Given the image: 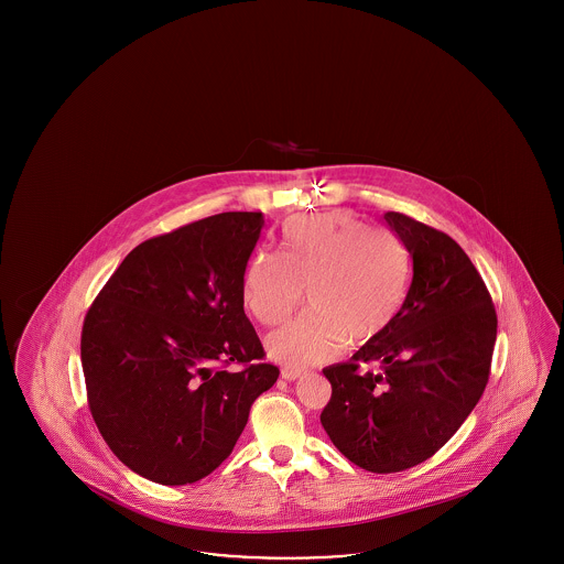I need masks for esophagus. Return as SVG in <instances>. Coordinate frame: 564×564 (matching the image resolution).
I'll list each match as a JSON object with an SVG mask.
<instances>
[{"mask_svg":"<svg viewBox=\"0 0 564 564\" xmlns=\"http://www.w3.org/2000/svg\"><path fill=\"white\" fill-rule=\"evenodd\" d=\"M304 375L302 370H297V368H290V366H285V368H281V378H285V380H297L300 376Z\"/></svg>","mask_w":564,"mask_h":564,"instance_id":"obj_1","label":"esophagus"}]
</instances>
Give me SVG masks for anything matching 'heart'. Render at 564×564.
<instances>
[{
	"label": "heart",
	"instance_id": "obj_1",
	"mask_svg": "<svg viewBox=\"0 0 564 564\" xmlns=\"http://www.w3.org/2000/svg\"><path fill=\"white\" fill-rule=\"evenodd\" d=\"M281 256L253 253L242 279V302L264 325L285 322L306 290L308 313L267 340L276 361L297 370L322 364L347 340H375L400 315L410 256L393 232L343 212L294 215L281 228Z\"/></svg>",
	"mask_w": 564,
	"mask_h": 564
}]
</instances>
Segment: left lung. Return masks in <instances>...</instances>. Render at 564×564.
I'll return each instance as SVG.
<instances>
[{"instance_id": "8db88e82", "label": "left lung", "mask_w": 564, "mask_h": 564, "mask_svg": "<svg viewBox=\"0 0 564 564\" xmlns=\"http://www.w3.org/2000/svg\"><path fill=\"white\" fill-rule=\"evenodd\" d=\"M384 221L412 258L402 311L347 364L323 370L332 398L322 425L350 463L375 474L435 455L471 414L488 382L497 313L467 253L408 215ZM376 362V373L358 372Z\"/></svg>"}]
</instances>
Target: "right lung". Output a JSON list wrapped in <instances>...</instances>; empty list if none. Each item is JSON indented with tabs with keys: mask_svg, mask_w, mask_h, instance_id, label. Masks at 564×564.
Instances as JSON below:
<instances>
[{
	"mask_svg": "<svg viewBox=\"0 0 564 564\" xmlns=\"http://www.w3.org/2000/svg\"><path fill=\"white\" fill-rule=\"evenodd\" d=\"M264 215H212L137 245L82 327L93 419L134 474L182 486L232 453L249 408L279 378L242 308ZM232 360L239 373L221 369Z\"/></svg>",
	"mask_w": 564,
	"mask_h": 564,
	"instance_id": "obj_1",
	"label": "right lung"
}]
</instances>
